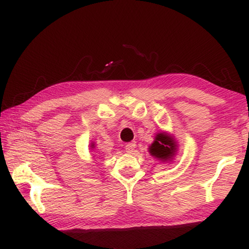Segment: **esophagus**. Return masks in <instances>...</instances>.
<instances>
[{
	"label": "esophagus",
	"instance_id": "esophagus-1",
	"mask_svg": "<svg viewBox=\"0 0 249 249\" xmlns=\"http://www.w3.org/2000/svg\"><path fill=\"white\" fill-rule=\"evenodd\" d=\"M135 148H136V142H128V144L124 146V149H125V152H127V153H132V152H134Z\"/></svg>",
	"mask_w": 249,
	"mask_h": 249
}]
</instances>
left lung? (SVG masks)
<instances>
[{
	"instance_id": "left-lung-1",
	"label": "left lung",
	"mask_w": 249,
	"mask_h": 249,
	"mask_svg": "<svg viewBox=\"0 0 249 249\" xmlns=\"http://www.w3.org/2000/svg\"><path fill=\"white\" fill-rule=\"evenodd\" d=\"M175 147L176 145L173 144L168 136L159 134L156 136L155 142L149 147V153L153 156H155V158H159L161 160H168L175 153Z\"/></svg>"
}]
</instances>
